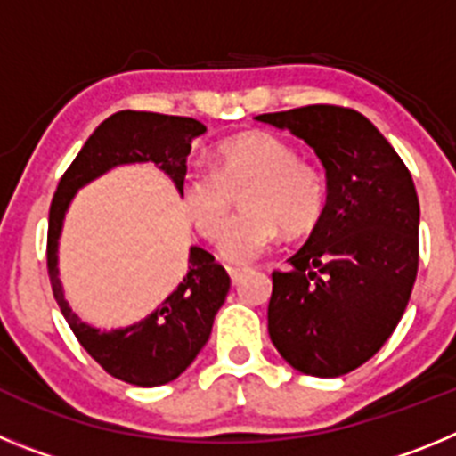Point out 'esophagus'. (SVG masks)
I'll return each instance as SVG.
<instances>
[{
  "instance_id": "esophagus-1",
  "label": "esophagus",
  "mask_w": 456,
  "mask_h": 456,
  "mask_svg": "<svg viewBox=\"0 0 456 456\" xmlns=\"http://www.w3.org/2000/svg\"><path fill=\"white\" fill-rule=\"evenodd\" d=\"M244 272H247V269H241V267H228V273H231L232 283H237V281H240L241 273H244Z\"/></svg>"
}]
</instances>
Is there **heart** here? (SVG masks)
Instances as JSON below:
<instances>
[{"label": "heart", "mask_w": 456, "mask_h": 456, "mask_svg": "<svg viewBox=\"0 0 456 456\" xmlns=\"http://www.w3.org/2000/svg\"><path fill=\"white\" fill-rule=\"evenodd\" d=\"M216 168L191 167L180 183L189 221L209 241L221 235V256L247 265L272 251L283 228L289 235L310 232L326 212V180L299 159L292 143L272 132H247L216 148ZM244 183L248 212L224 228L232 191ZM226 232L224 233L223 231Z\"/></svg>", "instance_id": "b5f03b06"}]
</instances>
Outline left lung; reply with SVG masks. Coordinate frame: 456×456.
I'll return each mask as SVG.
<instances>
[{"instance_id":"left-lung-1","label":"left lung","mask_w":456,"mask_h":456,"mask_svg":"<svg viewBox=\"0 0 456 456\" xmlns=\"http://www.w3.org/2000/svg\"><path fill=\"white\" fill-rule=\"evenodd\" d=\"M308 143L326 171V212L273 272L269 338L304 374L340 377L374 356L400 324L418 273L420 203L384 134L336 104L256 116Z\"/></svg>"}]
</instances>
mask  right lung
Instances as JSON below:
<instances>
[{
  "label": "right lung",
  "mask_w": 456,
  "mask_h": 456,
  "mask_svg": "<svg viewBox=\"0 0 456 456\" xmlns=\"http://www.w3.org/2000/svg\"><path fill=\"white\" fill-rule=\"evenodd\" d=\"M205 134V125L184 116L152 111H118L86 139L59 180L47 228V273L52 292L79 345L111 377L132 386H162L178 379L205 347L212 324L231 289V276L215 256L200 247L189 248L187 276L151 315L125 329L100 331L79 320L63 297L59 281V237L75 193L120 164L152 162L180 191L191 141Z\"/></svg>",
  "instance_id": "obj_1"
}]
</instances>
